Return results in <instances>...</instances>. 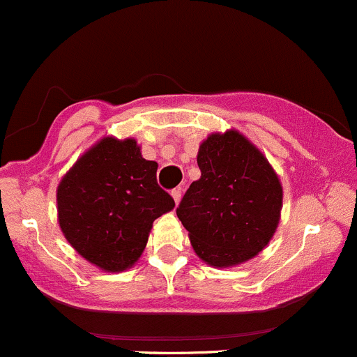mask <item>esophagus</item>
Masks as SVG:
<instances>
[{
    "label": "esophagus",
    "mask_w": 357,
    "mask_h": 357,
    "mask_svg": "<svg viewBox=\"0 0 357 357\" xmlns=\"http://www.w3.org/2000/svg\"><path fill=\"white\" fill-rule=\"evenodd\" d=\"M171 195H172V199H174L176 204H179V202H181V195H183L181 188H174V190H172V192H171Z\"/></svg>",
    "instance_id": "obj_1"
}]
</instances>
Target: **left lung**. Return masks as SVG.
Wrapping results in <instances>:
<instances>
[{
    "label": "left lung",
    "mask_w": 357,
    "mask_h": 357,
    "mask_svg": "<svg viewBox=\"0 0 357 357\" xmlns=\"http://www.w3.org/2000/svg\"><path fill=\"white\" fill-rule=\"evenodd\" d=\"M200 179L176 208L193 250L212 268H235L271 242L280 225L283 188L264 153L236 129L200 143Z\"/></svg>",
    "instance_id": "8db88e82"
}]
</instances>
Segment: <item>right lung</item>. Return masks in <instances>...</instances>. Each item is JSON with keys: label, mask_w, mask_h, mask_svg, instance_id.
<instances>
[{"label": "right lung", "mask_w": 357, "mask_h": 357, "mask_svg": "<svg viewBox=\"0 0 357 357\" xmlns=\"http://www.w3.org/2000/svg\"><path fill=\"white\" fill-rule=\"evenodd\" d=\"M157 167L135 138L115 136H103L75 160L56 188V212L81 257L107 273L138 262L153 221L174 208L157 185Z\"/></svg>", "instance_id": "right-lung-1"}]
</instances>
